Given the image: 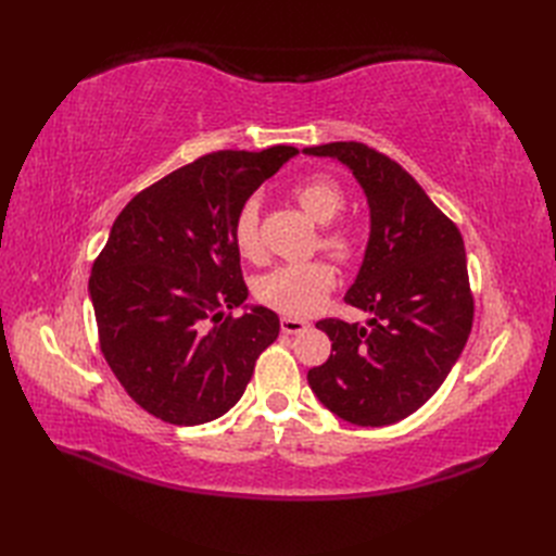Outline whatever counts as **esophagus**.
<instances>
[{"label": "esophagus", "instance_id": "34e87169", "mask_svg": "<svg viewBox=\"0 0 556 556\" xmlns=\"http://www.w3.org/2000/svg\"><path fill=\"white\" fill-rule=\"evenodd\" d=\"M280 329L285 333H301V331L308 329V323H306V319H296V317H282Z\"/></svg>", "mask_w": 556, "mask_h": 556}]
</instances>
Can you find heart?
Instances as JSON below:
<instances>
[{"mask_svg": "<svg viewBox=\"0 0 556 556\" xmlns=\"http://www.w3.org/2000/svg\"><path fill=\"white\" fill-rule=\"evenodd\" d=\"M292 197L315 223L327 225L343 211L345 194L341 182L329 174H308L292 185ZM233 245L239 255L245 260L262 257L260 243V204L255 199H248L239 208L231 225ZM323 245L333 260L350 262L357 255V233L348 225H329L319 233ZM336 285L333 268L325 260L282 264L268 271L257 282V294L266 306H271L285 315L304 317L315 313L325 304L329 292Z\"/></svg>", "mask_w": 556, "mask_h": 556, "instance_id": "1", "label": "heart"}]
</instances>
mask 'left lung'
Here are the masks:
<instances>
[{"label":"left lung","instance_id":"8db88e82","mask_svg":"<svg viewBox=\"0 0 556 556\" xmlns=\"http://www.w3.org/2000/svg\"><path fill=\"white\" fill-rule=\"evenodd\" d=\"M336 157L371 208V237L345 304L374 313L366 327L339 317L315 325L331 355L308 371L315 396L345 422L384 427L435 394L473 327L464 239L401 164L357 141L304 148Z\"/></svg>","mask_w":556,"mask_h":556}]
</instances>
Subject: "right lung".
Wrapping results in <instances>:
<instances>
[{"label":"right lung","instance_id":"1","mask_svg":"<svg viewBox=\"0 0 556 556\" xmlns=\"http://www.w3.org/2000/svg\"><path fill=\"white\" fill-rule=\"evenodd\" d=\"M299 150H217L141 190L115 217L92 264L99 348L115 378L162 422L225 415L278 339L280 319L248 299L231 225L239 208Z\"/></svg>","mask_w":556,"mask_h":556}]
</instances>
